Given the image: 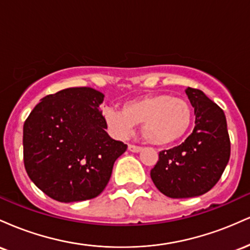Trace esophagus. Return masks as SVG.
Returning a JSON list of instances; mask_svg holds the SVG:
<instances>
[{
  "instance_id": "1",
  "label": "esophagus",
  "mask_w": 250,
  "mask_h": 250,
  "mask_svg": "<svg viewBox=\"0 0 250 250\" xmlns=\"http://www.w3.org/2000/svg\"><path fill=\"white\" fill-rule=\"evenodd\" d=\"M128 149L130 151H133V153H140V151L142 150V147H140V146H136V145H128Z\"/></svg>"
}]
</instances>
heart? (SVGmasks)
<instances>
[{
  "label": "heart",
  "instance_id": "obj_1",
  "mask_svg": "<svg viewBox=\"0 0 250 250\" xmlns=\"http://www.w3.org/2000/svg\"><path fill=\"white\" fill-rule=\"evenodd\" d=\"M105 120L121 136L130 134L142 125L146 141L167 146L185 137L194 120L193 107L187 100L171 94H150L125 103L121 110H108Z\"/></svg>",
  "mask_w": 250,
  "mask_h": 250
}]
</instances>
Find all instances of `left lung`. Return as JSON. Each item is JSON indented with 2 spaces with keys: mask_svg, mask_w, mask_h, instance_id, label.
Returning <instances> with one entry per match:
<instances>
[{
  "mask_svg": "<svg viewBox=\"0 0 250 250\" xmlns=\"http://www.w3.org/2000/svg\"><path fill=\"white\" fill-rule=\"evenodd\" d=\"M194 107L193 133L177 147L162 150L150 176L171 199L200 196L219 182L230 157L226 115L200 89L186 90Z\"/></svg>",
  "mask_w": 250,
  "mask_h": 250,
  "instance_id": "1",
  "label": "left lung"
}]
</instances>
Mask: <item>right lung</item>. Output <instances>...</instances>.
Wrapping results in <instances>:
<instances>
[{
    "instance_id": "add662e5",
    "label": "right lung",
    "mask_w": 250,
    "mask_h": 250,
    "mask_svg": "<svg viewBox=\"0 0 250 250\" xmlns=\"http://www.w3.org/2000/svg\"><path fill=\"white\" fill-rule=\"evenodd\" d=\"M103 94L88 87L43 97L23 125L28 176L59 202L94 199L107 187L114 163L127 145L107 134Z\"/></svg>"
}]
</instances>
